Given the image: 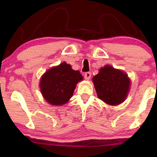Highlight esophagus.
Wrapping results in <instances>:
<instances>
[{
    "label": "esophagus",
    "instance_id": "obj_1",
    "mask_svg": "<svg viewBox=\"0 0 157 157\" xmlns=\"http://www.w3.org/2000/svg\"><path fill=\"white\" fill-rule=\"evenodd\" d=\"M91 72H86L84 74L85 79H86V80H90V78H91Z\"/></svg>",
    "mask_w": 157,
    "mask_h": 157
}]
</instances>
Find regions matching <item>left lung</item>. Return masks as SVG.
I'll use <instances>...</instances> for the list:
<instances>
[{
	"label": "left lung",
	"instance_id": "8db88e82",
	"mask_svg": "<svg viewBox=\"0 0 157 157\" xmlns=\"http://www.w3.org/2000/svg\"><path fill=\"white\" fill-rule=\"evenodd\" d=\"M97 97L111 105H117L125 100L131 82L127 74L106 65L92 79Z\"/></svg>",
	"mask_w": 157,
	"mask_h": 157
}]
</instances>
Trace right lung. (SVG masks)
Masks as SVG:
<instances>
[{"mask_svg": "<svg viewBox=\"0 0 157 157\" xmlns=\"http://www.w3.org/2000/svg\"><path fill=\"white\" fill-rule=\"evenodd\" d=\"M83 79L71 65L62 63L48 69L41 77L40 88L45 100L53 105H62L73 96L76 85Z\"/></svg>", "mask_w": 157, "mask_h": 157, "instance_id": "1", "label": "right lung"}]
</instances>
